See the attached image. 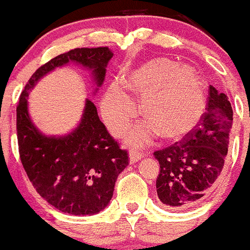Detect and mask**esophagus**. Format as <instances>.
<instances>
[{
  "label": "esophagus",
  "instance_id": "obj_1",
  "mask_svg": "<svg viewBox=\"0 0 250 250\" xmlns=\"http://www.w3.org/2000/svg\"><path fill=\"white\" fill-rule=\"evenodd\" d=\"M143 157H144V153L138 152V151H135V150H132L129 152V162L130 163L138 162V161H140Z\"/></svg>",
  "mask_w": 250,
  "mask_h": 250
}]
</instances>
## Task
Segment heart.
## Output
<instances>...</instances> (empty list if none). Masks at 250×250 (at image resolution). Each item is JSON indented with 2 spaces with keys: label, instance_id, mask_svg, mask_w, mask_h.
<instances>
[{
  "label": "heart",
  "instance_id": "b5f03b06",
  "mask_svg": "<svg viewBox=\"0 0 250 250\" xmlns=\"http://www.w3.org/2000/svg\"><path fill=\"white\" fill-rule=\"evenodd\" d=\"M143 97L141 113L147 120L133 128L127 141L143 146L157 134L181 140L200 125L207 111L203 82L195 67L167 58H155L132 70L125 82H113L102 102L105 122L118 133L137 115L129 92Z\"/></svg>",
  "mask_w": 250,
  "mask_h": 250
}]
</instances>
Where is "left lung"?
<instances>
[{
    "label": "left lung",
    "mask_w": 250,
    "mask_h": 250,
    "mask_svg": "<svg viewBox=\"0 0 250 250\" xmlns=\"http://www.w3.org/2000/svg\"><path fill=\"white\" fill-rule=\"evenodd\" d=\"M232 115L229 98L210 85L200 125L184 141L153 153L160 163L156 190L166 208H191L213 191L228 155Z\"/></svg>",
    "instance_id": "left-lung-1"
}]
</instances>
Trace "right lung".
<instances>
[{
	"instance_id": "obj_1",
	"label": "right lung",
	"mask_w": 250,
	"mask_h": 250,
	"mask_svg": "<svg viewBox=\"0 0 250 250\" xmlns=\"http://www.w3.org/2000/svg\"><path fill=\"white\" fill-rule=\"evenodd\" d=\"M112 57L107 47L69 50L37 69L20 95L17 133L22 167L40 196L62 213L93 215L106 208L117 176L128 166V153L109 134L89 99L74 130L65 135L43 134L30 117L29 93L42 77L74 62L90 72L95 94Z\"/></svg>"
}]
</instances>
